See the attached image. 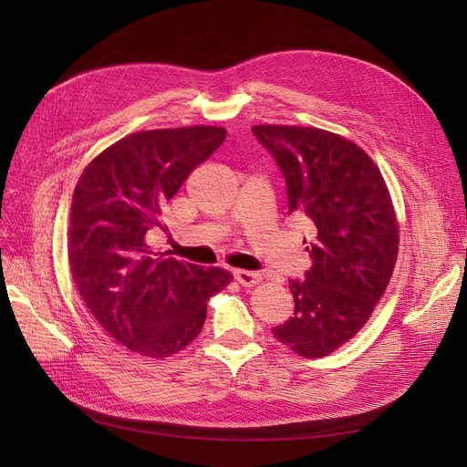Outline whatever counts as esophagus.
<instances>
[{
  "mask_svg": "<svg viewBox=\"0 0 467 467\" xmlns=\"http://www.w3.org/2000/svg\"><path fill=\"white\" fill-rule=\"evenodd\" d=\"M234 276H235V280L239 282V285L245 286V288L255 286V285H259V282H261V275L259 273H251V271H235Z\"/></svg>",
  "mask_w": 467,
  "mask_h": 467,
  "instance_id": "34e87169",
  "label": "esophagus"
}]
</instances>
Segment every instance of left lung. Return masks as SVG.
I'll list each match as a JSON object with an SVG mask.
<instances>
[{"label": "left lung", "instance_id": "obj_1", "mask_svg": "<svg viewBox=\"0 0 467 467\" xmlns=\"http://www.w3.org/2000/svg\"><path fill=\"white\" fill-rule=\"evenodd\" d=\"M251 130L282 169L290 212L314 225L306 247L314 265L304 280H290L294 317L273 333L296 355L327 357L364 327L388 288L398 214L378 165L345 136L292 124Z\"/></svg>", "mask_w": 467, "mask_h": 467}]
</instances>
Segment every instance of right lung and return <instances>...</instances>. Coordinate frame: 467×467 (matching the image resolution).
<instances>
[{
	"mask_svg": "<svg viewBox=\"0 0 467 467\" xmlns=\"http://www.w3.org/2000/svg\"><path fill=\"white\" fill-rule=\"evenodd\" d=\"M225 138L222 126L124 136L88 163L69 210L67 259L99 325L148 358L177 355L199 337L206 302L230 285L223 268L175 261L148 244L192 169Z\"/></svg>",
	"mask_w": 467,
	"mask_h": 467,
	"instance_id": "1",
	"label": "right lung"
}]
</instances>
